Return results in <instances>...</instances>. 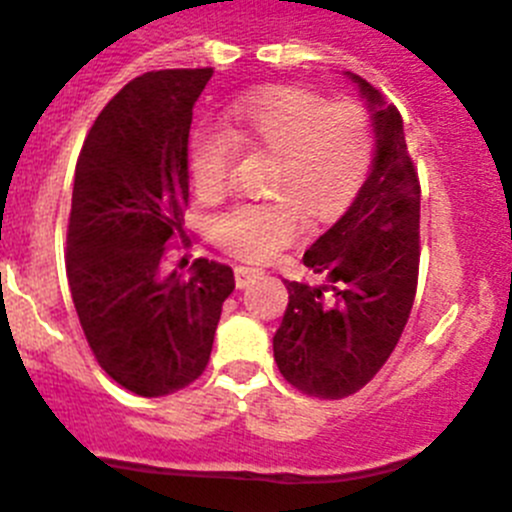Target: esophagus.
Masks as SVG:
<instances>
[{
	"label": "esophagus",
	"instance_id": "34e87169",
	"mask_svg": "<svg viewBox=\"0 0 512 512\" xmlns=\"http://www.w3.org/2000/svg\"><path fill=\"white\" fill-rule=\"evenodd\" d=\"M260 275H262L260 267H247V265L234 267V283H237V288H247V285H250L255 278H260Z\"/></svg>",
	"mask_w": 512,
	"mask_h": 512
}]
</instances>
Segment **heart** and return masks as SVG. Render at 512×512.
Returning a JSON list of instances; mask_svg holds the SVG:
<instances>
[{
	"mask_svg": "<svg viewBox=\"0 0 512 512\" xmlns=\"http://www.w3.org/2000/svg\"><path fill=\"white\" fill-rule=\"evenodd\" d=\"M226 133H191L186 164L197 197L222 204L234 189L237 146L275 159L272 199L242 204L209 227L214 245L245 262H267L313 224L336 222L364 189L374 164V126L356 100L333 103L300 85H272L224 113Z\"/></svg>",
	"mask_w": 512,
	"mask_h": 512,
	"instance_id": "b5f03b06",
	"label": "heart"
}]
</instances>
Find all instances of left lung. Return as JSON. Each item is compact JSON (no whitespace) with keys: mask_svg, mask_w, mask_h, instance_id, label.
Masks as SVG:
<instances>
[{"mask_svg":"<svg viewBox=\"0 0 512 512\" xmlns=\"http://www.w3.org/2000/svg\"><path fill=\"white\" fill-rule=\"evenodd\" d=\"M374 108L376 156L348 212L305 250L318 285L285 280L288 308L272 338L288 384L318 399L364 389L399 343L419 278V174L401 116L353 75Z\"/></svg>","mask_w":512,"mask_h":512,"instance_id":"left-lung-1","label":"left lung"}]
</instances>
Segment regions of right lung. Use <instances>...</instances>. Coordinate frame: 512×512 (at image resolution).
I'll use <instances>...</instances> for the list:
<instances>
[{
    "label": "right lung",
    "instance_id": "right-lung-1",
    "mask_svg": "<svg viewBox=\"0 0 512 512\" xmlns=\"http://www.w3.org/2000/svg\"><path fill=\"white\" fill-rule=\"evenodd\" d=\"M212 73L151 70L123 85L90 126L75 166L65 267L80 326L100 369L148 399L204 374L234 290L224 262L166 267L171 247L189 245L186 148L191 111Z\"/></svg>",
    "mask_w": 512,
    "mask_h": 512
}]
</instances>
